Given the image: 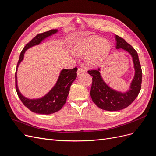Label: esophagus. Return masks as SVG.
<instances>
[{
  "label": "esophagus",
  "instance_id": "obj_1",
  "mask_svg": "<svg viewBox=\"0 0 156 156\" xmlns=\"http://www.w3.org/2000/svg\"><path fill=\"white\" fill-rule=\"evenodd\" d=\"M84 72H85V71H84V68H78V70H77V73L78 75H79L80 74H81V73H84Z\"/></svg>",
  "mask_w": 156,
  "mask_h": 156
}]
</instances>
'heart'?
Here are the masks:
<instances>
[{"label":"heart","instance_id":"1","mask_svg":"<svg viewBox=\"0 0 156 156\" xmlns=\"http://www.w3.org/2000/svg\"><path fill=\"white\" fill-rule=\"evenodd\" d=\"M109 49L110 44L107 40L94 36L77 42L73 51L77 55H87V63L96 66L101 62Z\"/></svg>","mask_w":156,"mask_h":156}]
</instances>
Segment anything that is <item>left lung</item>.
<instances>
[{"label": "left lung", "instance_id": "8db88e82", "mask_svg": "<svg viewBox=\"0 0 156 156\" xmlns=\"http://www.w3.org/2000/svg\"><path fill=\"white\" fill-rule=\"evenodd\" d=\"M115 37L116 49H122L127 51L133 60L135 75L129 89L126 92H121L110 87L103 80L100 68L88 72L93 77L90 90L93 102L101 109L108 111H119L128 107L137 97L142 82V69L136 51L123 38L117 35H115Z\"/></svg>", "mask_w": 156, "mask_h": 156}]
</instances>
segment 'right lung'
I'll list each match as a JSON object with an SVG mask.
<instances>
[{
    "label": "right lung",
    "mask_w": 156,
    "mask_h": 156,
    "mask_svg": "<svg viewBox=\"0 0 156 156\" xmlns=\"http://www.w3.org/2000/svg\"><path fill=\"white\" fill-rule=\"evenodd\" d=\"M57 29L51 30L35 36L21 51L16 72V88L17 95L21 101L29 110L41 115H50L60 110L66 101L70 87L77 77V68L72 69H64L60 71L57 81L53 87L45 95L40 98L30 99L21 93L17 85V69L24 58L25 52L29 48L40 45L46 38L56 34Z\"/></svg>",
    "instance_id": "add662e5"
}]
</instances>
